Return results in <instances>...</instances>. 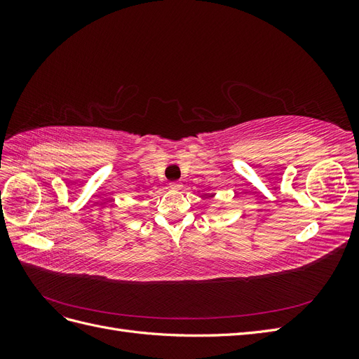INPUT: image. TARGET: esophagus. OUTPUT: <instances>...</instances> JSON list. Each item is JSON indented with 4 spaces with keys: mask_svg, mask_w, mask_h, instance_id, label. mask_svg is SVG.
<instances>
[{
    "mask_svg": "<svg viewBox=\"0 0 359 359\" xmlns=\"http://www.w3.org/2000/svg\"><path fill=\"white\" fill-rule=\"evenodd\" d=\"M169 187L173 190H180L182 187V184L180 181H172V182H169Z\"/></svg>",
    "mask_w": 359,
    "mask_h": 359,
    "instance_id": "esophagus-1",
    "label": "esophagus"
}]
</instances>
